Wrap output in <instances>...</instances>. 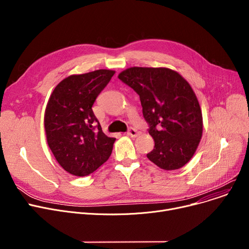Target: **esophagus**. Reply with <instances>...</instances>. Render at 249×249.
<instances>
[{
  "label": "esophagus",
  "mask_w": 249,
  "mask_h": 249,
  "mask_svg": "<svg viewBox=\"0 0 249 249\" xmlns=\"http://www.w3.org/2000/svg\"><path fill=\"white\" fill-rule=\"evenodd\" d=\"M139 131L137 129H135L134 127H130L129 129H128V131H127V134L129 135V136H131V137H136V136H138L139 135Z\"/></svg>",
  "instance_id": "1"
}]
</instances>
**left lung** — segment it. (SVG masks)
Listing matches in <instances>:
<instances>
[{
  "label": "left lung",
  "mask_w": 249,
  "mask_h": 249,
  "mask_svg": "<svg viewBox=\"0 0 249 249\" xmlns=\"http://www.w3.org/2000/svg\"><path fill=\"white\" fill-rule=\"evenodd\" d=\"M118 77L140 98L154 140L148 160L165 171L184 166L197 149L203 131L201 108L190 84L165 68H130Z\"/></svg>",
  "instance_id": "8db88e82"
}]
</instances>
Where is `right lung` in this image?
Returning a JSON list of instances; mask_svg holds the SVG:
<instances>
[{
    "label": "right lung",
    "instance_id": "1",
    "mask_svg": "<svg viewBox=\"0 0 249 249\" xmlns=\"http://www.w3.org/2000/svg\"><path fill=\"white\" fill-rule=\"evenodd\" d=\"M115 71L98 70L61 81L47 103L44 128L48 146L68 173L86 177L106 162L116 140L102 131L93 105Z\"/></svg>",
    "mask_w": 249,
    "mask_h": 249
}]
</instances>
